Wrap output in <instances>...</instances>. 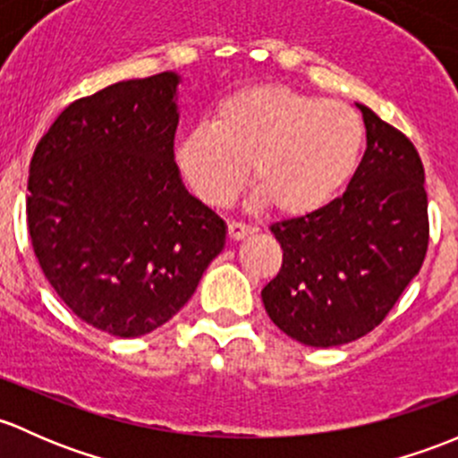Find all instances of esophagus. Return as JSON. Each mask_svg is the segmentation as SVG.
<instances>
[{
  "label": "esophagus",
  "instance_id": "obj_1",
  "mask_svg": "<svg viewBox=\"0 0 458 458\" xmlns=\"http://www.w3.org/2000/svg\"><path fill=\"white\" fill-rule=\"evenodd\" d=\"M227 233H229L231 240H244L249 233H251V229H249L247 225H242V223H229L227 225Z\"/></svg>",
  "mask_w": 458,
  "mask_h": 458
}]
</instances>
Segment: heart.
Here are the masks:
<instances>
[{
    "mask_svg": "<svg viewBox=\"0 0 458 458\" xmlns=\"http://www.w3.org/2000/svg\"><path fill=\"white\" fill-rule=\"evenodd\" d=\"M364 140V123L346 103L253 86L223 98L211 125L191 127L178 140L176 163L207 205L233 202L249 169L258 205L280 218H306L351 182Z\"/></svg>",
    "mask_w": 458,
    "mask_h": 458,
    "instance_id": "heart-1",
    "label": "heart"
}]
</instances>
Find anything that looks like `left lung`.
Instances as JSON below:
<instances>
[{
	"mask_svg": "<svg viewBox=\"0 0 458 458\" xmlns=\"http://www.w3.org/2000/svg\"><path fill=\"white\" fill-rule=\"evenodd\" d=\"M357 107L366 152L348 190L318 214L271 225L282 268L262 289L264 309L306 346H339L379 327L428 251L421 158L397 127Z\"/></svg>",
	"mask_w": 458,
	"mask_h": 458,
	"instance_id": "1",
	"label": "left lung"
}]
</instances>
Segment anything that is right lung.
<instances>
[{
	"mask_svg": "<svg viewBox=\"0 0 458 458\" xmlns=\"http://www.w3.org/2000/svg\"><path fill=\"white\" fill-rule=\"evenodd\" d=\"M176 72L70 103L37 145L26 216L50 286L114 337L163 327L223 251L227 225L185 190L174 160Z\"/></svg>",
	"mask_w": 458,
	"mask_h": 458,
	"instance_id": "add662e5",
	"label": "right lung"
}]
</instances>
